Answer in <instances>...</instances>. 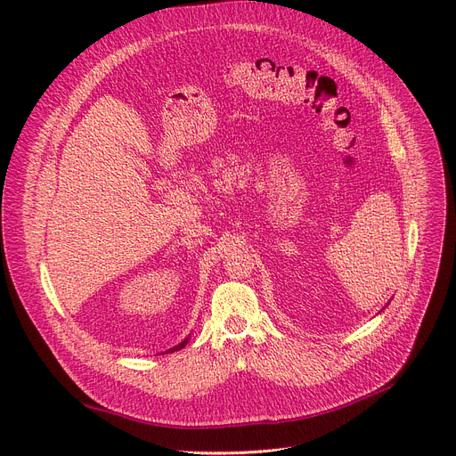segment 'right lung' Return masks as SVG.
Segmentation results:
<instances>
[{
  "label": "right lung",
  "mask_w": 456,
  "mask_h": 456,
  "mask_svg": "<svg viewBox=\"0 0 456 456\" xmlns=\"http://www.w3.org/2000/svg\"><path fill=\"white\" fill-rule=\"evenodd\" d=\"M187 341H189V338H185L180 345H176V346H173V348H169V350H166V354H171V352H176V350H182L185 345H187Z\"/></svg>",
  "instance_id": "add662e5"
}]
</instances>
